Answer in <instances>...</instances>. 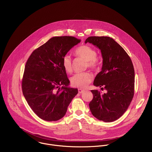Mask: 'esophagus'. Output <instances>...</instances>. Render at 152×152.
<instances>
[{
	"label": "esophagus",
	"instance_id": "obj_1",
	"mask_svg": "<svg viewBox=\"0 0 152 152\" xmlns=\"http://www.w3.org/2000/svg\"><path fill=\"white\" fill-rule=\"evenodd\" d=\"M84 90H82V89H81V88H78V93H84Z\"/></svg>",
	"mask_w": 152,
	"mask_h": 152
}]
</instances>
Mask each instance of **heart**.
<instances>
[{"mask_svg":"<svg viewBox=\"0 0 152 152\" xmlns=\"http://www.w3.org/2000/svg\"><path fill=\"white\" fill-rule=\"evenodd\" d=\"M74 55L76 57L86 61V68L97 69L100 65V61L99 58L97 56L96 50L88 45H83L78 47L75 50ZM62 66L66 73H72L73 70L72 61L69 55H66L63 58ZM93 78V76L90 72H84L75 74L71 77V81L74 87L84 88L92 81Z\"/></svg>","mask_w":152,"mask_h":152,"instance_id":"heart-1","label":"heart"}]
</instances>
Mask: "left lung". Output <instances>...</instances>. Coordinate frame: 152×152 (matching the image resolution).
Masks as SVG:
<instances>
[{
  "label": "left lung",
  "mask_w": 152,
  "mask_h": 152,
  "mask_svg": "<svg viewBox=\"0 0 152 152\" xmlns=\"http://www.w3.org/2000/svg\"><path fill=\"white\" fill-rule=\"evenodd\" d=\"M88 42L99 48L103 58L102 71L93 84L107 91L102 94L98 90H91L93 98L89 103L90 109L99 120L113 122L125 113L134 97L133 64L124 49L109 37L91 36L86 40L85 43Z\"/></svg>",
  "instance_id": "obj_1"
}]
</instances>
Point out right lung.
Masks as SVG:
<instances>
[{
    "instance_id": "1",
    "label": "right lung",
    "mask_w": 152,
    "mask_h": 152,
    "mask_svg": "<svg viewBox=\"0 0 152 152\" xmlns=\"http://www.w3.org/2000/svg\"><path fill=\"white\" fill-rule=\"evenodd\" d=\"M80 42L72 36L53 37L35 49L26 62L23 93L33 111L45 121H55L64 117L78 93L77 88L66 87L69 81L62 59Z\"/></svg>"
}]
</instances>
